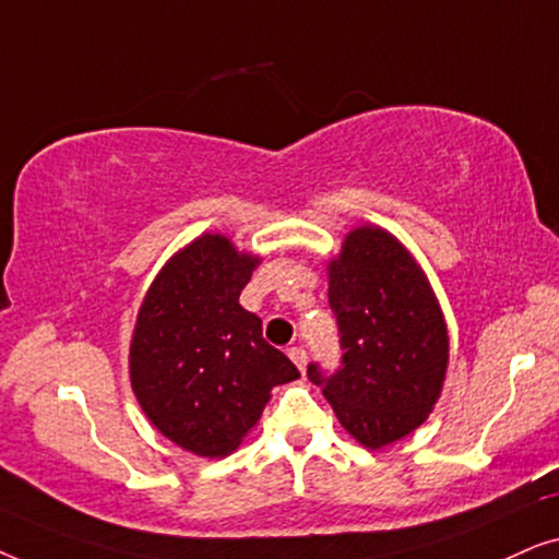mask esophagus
I'll use <instances>...</instances> for the list:
<instances>
[{"instance_id":"1","label":"esophagus","mask_w":559,"mask_h":559,"mask_svg":"<svg viewBox=\"0 0 559 559\" xmlns=\"http://www.w3.org/2000/svg\"><path fill=\"white\" fill-rule=\"evenodd\" d=\"M287 356L293 358V364L300 369V373H305V366H308V354H305L302 346H293L287 350Z\"/></svg>"}]
</instances>
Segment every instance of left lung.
Listing matches in <instances>:
<instances>
[{
	"mask_svg": "<svg viewBox=\"0 0 559 559\" xmlns=\"http://www.w3.org/2000/svg\"><path fill=\"white\" fill-rule=\"evenodd\" d=\"M328 302L341 333V369L308 379L364 448L417 430L442 392L448 325L423 266L379 226H358L328 264Z\"/></svg>",
	"mask_w": 559,
	"mask_h": 559,
	"instance_id": "8db88e82",
	"label": "left lung"
}]
</instances>
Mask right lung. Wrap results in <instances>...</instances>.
Segmentation results:
<instances>
[{
	"instance_id": "add662e5",
	"label": "right lung",
	"mask_w": 559,
	"mask_h": 559,
	"mask_svg": "<svg viewBox=\"0 0 559 559\" xmlns=\"http://www.w3.org/2000/svg\"><path fill=\"white\" fill-rule=\"evenodd\" d=\"M259 257L221 234L180 249L152 282L129 346V379L152 425L201 457L234 453L272 386L300 377L239 305Z\"/></svg>"
}]
</instances>
